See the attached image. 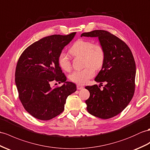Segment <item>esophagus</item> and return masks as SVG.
I'll list each match as a JSON object with an SVG mask.
<instances>
[{
	"label": "esophagus",
	"instance_id": "obj_1",
	"mask_svg": "<svg viewBox=\"0 0 150 150\" xmlns=\"http://www.w3.org/2000/svg\"><path fill=\"white\" fill-rule=\"evenodd\" d=\"M83 88V86H81L80 85H77V89L78 90H81Z\"/></svg>",
	"mask_w": 150,
	"mask_h": 150
}]
</instances>
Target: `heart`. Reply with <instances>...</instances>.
Instances as JSON below:
<instances>
[{
	"instance_id": "b5f03b06",
	"label": "heart",
	"mask_w": 150,
	"mask_h": 150,
	"mask_svg": "<svg viewBox=\"0 0 150 150\" xmlns=\"http://www.w3.org/2000/svg\"><path fill=\"white\" fill-rule=\"evenodd\" d=\"M69 53L74 57H83V64L86 66L83 70L76 71L69 76L72 82L79 85L86 84L88 80L93 77L94 69H100L104 64L105 57V50L100 44H93L88 39H78L69 50ZM58 64L65 71H69L71 69V62L67 55L61 53L58 56Z\"/></svg>"
}]
</instances>
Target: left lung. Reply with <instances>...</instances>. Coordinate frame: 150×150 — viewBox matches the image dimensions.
<instances>
[{"label":"left lung","mask_w":150,"mask_h":150,"mask_svg":"<svg viewBox=\"0 0 150 150\" xmlns=\"http://www.w3.org/2000/svg\"><path fill=\"white\" fill-rule=\"evenodd\" d=\"M97 37L105 53V60L95 81L106 83L103 90L87 86L90 97L85 101L90 114L108 119L123 111L134 96L136 63L129 47L122 40L103 30L83 33L81 37ZM100 87V86H99Z\"/></svg>","instance_id":"obj_1"}]
</instances>
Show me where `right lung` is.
<instances>
[{
	"instance_id": "right-lung-1",
	"label": "right lung",
	"mask_w": 150,
	"mask_h": 150,
	"mask_svg": "<svg viewBox=\"0 0 150 150\" xmlns=\"http://www.w3.org/2000/svg\"><path fill=\"white\" fill-rule=\"evenodd\" d=\"M76 32L42 38L27 47L17 62L15 83L18 96L29 114L41 120H49L64 110L67 97L76 86L66 81L58 64V56ZM64 82L60 87L50 86L52 81Z\"/></svg>"
}]
</instances>
